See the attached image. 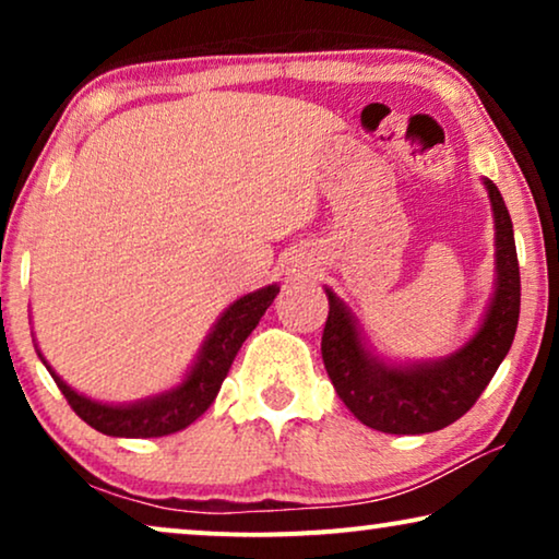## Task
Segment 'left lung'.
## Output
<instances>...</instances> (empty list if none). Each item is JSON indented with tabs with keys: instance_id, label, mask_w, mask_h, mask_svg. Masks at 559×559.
Wrapping results in <instances>:
<instances>
[{
	"instance_id": "obj_1",
	"label": "left lung",
	"mask_w": 559,
	"mask_h": 559,
	"mask_svg": "<svg viewBox=\"0 0 559 559\" xmlns=\"http://www.w3.org/2000/svg\"><path fill=\"white\" fill-rule=\"evenodd\" d=\"M496 224V289L478 333L448 358L430 364L389 366L364 346L356 320L335 293L325 289L323 364L343 404L366 427L389 435H423L453 425L493 379L519 323L522 280L514 226L499 188L484 180Z\"/></svg>"
}]
</instances>
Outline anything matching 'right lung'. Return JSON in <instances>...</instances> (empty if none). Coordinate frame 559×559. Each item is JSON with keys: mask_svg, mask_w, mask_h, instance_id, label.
Masks as SVG:
<instances>
[{"mask_svg": "<svg viewBox=\"0 0 559 559\" xmlns=\"http://www.w3.org/2000/svg\"><path fill=\"white\" fill-rule=\"evenodd\" d=\"M280 287L270 285L249 293L228 305L224 316L216 320L209 338L203 341L198 350L195 364L190 366L188 377L182 379L170 392L157 396H147L134 404H104L88 400L66 384L56 371L48 366L50 377L63 396L71 404V409L79 415L83 423L94 427V430L111 435V438H163L178 430H186L190 423H195L205 409L216 400L221 384H224L228 369H231L236 354H239L241 343L249 338V333L259 325V320L270 308Z\"/></svg>", "mask_w": 559, "mask_h": 559, "instance_id": "obj_1", "label": "right lung"}]
</instances>
